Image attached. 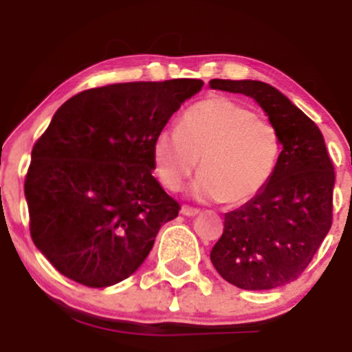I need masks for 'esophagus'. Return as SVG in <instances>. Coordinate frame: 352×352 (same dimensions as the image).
<instances>
[{
	"label": "esophagus",
	"mask_w": 352,
	"mask_h": 352,
	"mask_svg": "<svg viewBox=\"0 0 352 352\" xmlns=\"http://www.w3.org/2000/svg\"><path fill=\"white\" fill-rule=\"evenodd\" d=\"M180 213H182V215H185V217H197L200 213V210L184 205V207H182V210H180Z\"/></svg>",
	"instance_id": "34e87169"
}]
</instances>
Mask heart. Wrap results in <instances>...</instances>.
Returning <instances> with one entry per match:
<instances>
[{"label": "heart", "mask_w": 352, "mask_h": 352, "mask_svg": "<svg viewBox=\"0 0 352 352\" xmlns=\"http://www.w3.org/2000/svg\"><path fill=\"white\" fill-rule=\"evenodd\" d=\"M281 153L276 127L252 109L225 98L188 107L179 131L164 129L152 140V164L162 187L180 188L197 168L190 195L240 205L268 185Z\"/></svg>", "instance_id": "heart-1"}]
</instances>
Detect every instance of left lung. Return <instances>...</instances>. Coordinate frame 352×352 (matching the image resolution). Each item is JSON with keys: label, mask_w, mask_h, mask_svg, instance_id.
I'll use <instances>...</instances> for the list:
<instances>
[{"label": "left lung", "mask_w": 352, "mask_h": 352, "mask_svg": "<svg viewBox=\"0 0 352 352\" xmlns=\"http://www.w3.org/2000/svg\"><path fill=\"white\" fill-rule=\"evenodd\" d=\"M210 87L254 99L276 127L281 153L268 185L225 213L223 235L210 260L241 289H273L296 280L333 221L334 167L318 125L261 80L212 79Z\"/></svg>", "instance_id": "1"}]
</instances>
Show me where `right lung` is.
<instances>
[{"label": "right lung", "mask_w": 352, "mask_h": 352, "mask_svg": "<svg viewBox=\"0 0 352 352\" xmlns=\"http://www.w3.org/2000/svg\"><path fill=\"white\" fill-rule=\"evenodd\" d=\"M200 79L87 89L60 106L24 182L36 248L89 288L135 273L180 205L152 175V140Z\"/></svg>", "instance_id": "add662e5"}]
</instances>
